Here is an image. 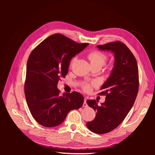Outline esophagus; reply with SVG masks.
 I'll return each instance as SVG.
<instances>
[{
	"mask_svg": "<svg viewBox=\"0 0 155 155\" xmlns=\"http://www.w3.org/2000/svg\"><path fill=\"white\" fill-rule=\"evenodd\" d=\"M87 106H88V105L87 104V99H86V97H85V98L84 99V102L83 104V107H87Z\"/></svg>",
	"mask_w": 155,
	"mask_h": 155,
	"instance_id": "obj_1",
	"label": "esophagus"
}]
</instances>
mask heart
<instances>
[{"label":"heart","instance_id":"1","mask_svg":"<svg viewBox=\"0 0 155 155\" xmlns=\"http://www.w3.org/2000/svg\"><path fill=\"white\" fill-rule=\"evenodd\" d=\"M88 58L91 61V64H100L101 67H102L104 64L105 63V61H106V56L104 55L103 53L97 51H94L91 52V53H89L88 55ZM75 58L73 59L72 60V62L75 60ZM84 90L85 91H89L91 90V86L87 84L84 86Z\"/></svg>","mask_w":155,"mask_h":155}]
</instances>
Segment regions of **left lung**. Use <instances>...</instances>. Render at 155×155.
Returning <instances> with one entry per match:
<instances>
[{"instance_id":"1","label":"left lung","mask_w":155,"mask_h":155,"mask_svg":"<svg viewBox=\"0 0 155 155\" xmlns=\"http://www.w3.org/2000/svg\"><path fill=\"white\" fill-rule=\"evenodd\" d=\"M101 51L114 54V62L110 74L101 87L106 95L104 103L87 100L89 107L96 111L95 119L87 123L89 130L105 134L116 128L133 106L139 88V74L135 57L126 45L120 41L97 46Z\"/></svg>"}]
</instances>
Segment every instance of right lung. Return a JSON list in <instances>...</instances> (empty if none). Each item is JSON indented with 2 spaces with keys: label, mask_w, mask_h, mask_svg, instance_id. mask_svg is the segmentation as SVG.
Returning <instances> with one entry per match:
<instances>
[{
  "label": "right lung",
  "mask_w": 155,
  "mask_h": 155,
  "mask_svg": "<svg viewBox=\"0 0 155 155\" xmlns=\"http://www.w3.org/2000/svg\"><path fill=\"white\" fill-rule=\"evenodd\" d=\"M88 45L54 34L31 52L27 62L24 91L31 114L39 124L48 127L58 126L70 110L82 106V94L73 92L60 95L57 84L68 73L73 57Z\"/></svg>",
  "instance_id": "add662e5"
}]
</instances>
